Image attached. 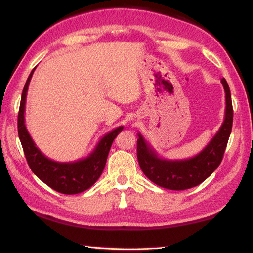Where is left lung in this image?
Returning <instances> with one entry per match:
<instances>
[{"label": "left lung", "mask_w": 253, "mask_h": 253, "mask_svg": "<svg viewBox=\"0 0 253 253\" xmlns=\"http://www.w3.org/2000/svg\"><path fill=\"white\" fill-rule=\"evenodd\" d=\"M225 90V118L219 130L196 157L170 161L160 158L154 149L138 133L137 158L140 169L155 185L170 190H185L200 185L221 164L233 127V104L228 84L222 80Z\"/></svg>", "instance_id": "1"}]
</instances>
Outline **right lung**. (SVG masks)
<instances>
[{
    "label": "right lung",
    "mask_w": 253,
    "mask_h": 253,
    "mask_svg": "<svg viewBox=\"0 0 253 253\" xmlns=\"http://www.w3.org/2000/svg\"><path fill=\"white\" fill-rule=\"evenodd\" d=\"M36 67L32 69L21 94L18 112V136L30 169L38 178L52 189L64 195H76L89 189L99 179L109 155L113 140L123 130V126L101 139L87 158L75 162H56L42 153L32 140L25 125V106L28 85Z\"/></svg>",
    "instance_id": "obj_1"
}]
</instances>
